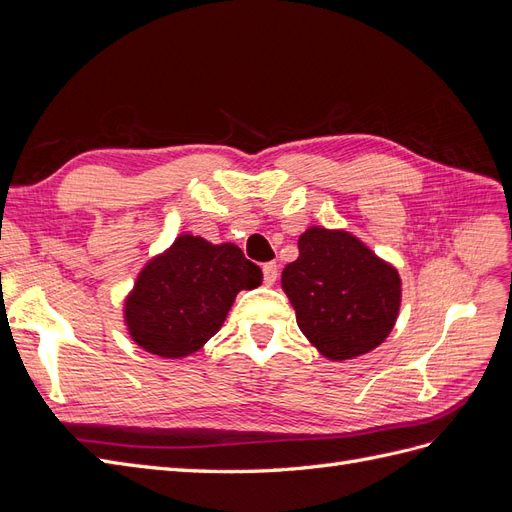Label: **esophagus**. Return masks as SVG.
Segmentation results:
<instances>
[{
  "instance_id": "34e87169",
  "label": "esophagus",
  "mask_w": 512,
  "mask_h": 512,
  "mask_svg": "<svg viewBox=\"0 0 512 512\" xmlns=\"http://www.w3.org/2000/svg\"><path fill=\"white\" fill-rule=\"evenodd\" d=\"M262 273H265V284H267V286H273L275 280H277V275H280V271H277L275 262H267V265L262 267Z\"/></svg>"
}]
</instances>
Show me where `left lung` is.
Masks as SVG:
<instances>
[{
	"label": "left lung",
	"mask_w": 512,
	"mask_h": 512,
	"mask_svg": "<svg viewBox=\"0 0 512 512\" xmlns=\"http://www.w3.org/2000/svg\"><path fill=\"white\" fill-rule=\"evenodd\" d=\"M282 288L303 335L331 361H344L380 346L399 314L401 282L344 230L309 228L299 258L282 271Z\"/></svg>",
	"instance_id": "left-lung-1"
}]
</instances>
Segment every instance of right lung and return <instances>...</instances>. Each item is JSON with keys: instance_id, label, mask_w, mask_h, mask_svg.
<instances>
[{"instance_id": "1", "label": "right lung", "mask_w": 512, "mask_h": 512, "mask_svg": "<svg viewBox=\"0 0 512 512\" xmlns=\"http://www.w3.org/2000/svg\"><path fill=\"white\" fill-rule=\"evenodd\" d=\"M260 284V267L237 245L183 235L138 275L126 301V324L147 352L179 359L220 331L239 290Z\"/></svg>"}]
</instances>
